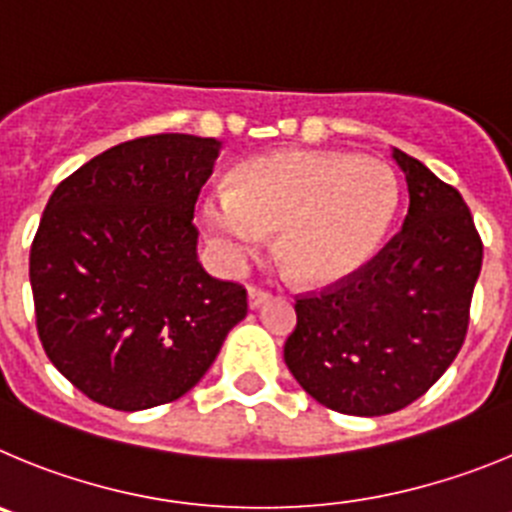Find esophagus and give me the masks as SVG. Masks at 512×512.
<instances>
[{
	"label": "esophagus",
	"mask_w": 512,
	"mask_h": 512,
	"mask_svg": "<svg viewBox=\"0 0 512 512\" xmlns=\"http://www.w3.org/2000/svg\"><path fill=\"white\" fill-rule=\"evenodd\" d=\"M267 298H270V290H262V288L247 290V303H250V308H260Z\"/></svg>",
	"instance_id": "obj_1"
}]
</instances>
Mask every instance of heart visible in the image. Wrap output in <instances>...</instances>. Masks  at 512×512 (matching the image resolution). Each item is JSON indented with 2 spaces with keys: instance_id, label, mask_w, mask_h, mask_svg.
I'll use <instances>...</instances> for the list:
<instances>
[{
  "instance_id": "b5f03b06",
  "label": "heart",
  "mask_w": 512,
  "mask_h": 512,
  "mask_svg": "<svg viewBox=\"0 0 512 512\" xmlns=\"http://www.w3.org/2000/svg\"><path fill=\"white\" fill-rule=\"evenodd\" d=\"M388 165L347 153H273L234 170L227 196L201 206L216 257L239 270L275 232V255L290 278L329 285L367 265L398 214Z\"/></svg>"
}]
</instances>
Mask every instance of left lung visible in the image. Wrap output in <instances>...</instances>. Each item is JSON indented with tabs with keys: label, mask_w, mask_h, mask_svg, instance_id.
<instances>
[{
	"label": "left lung",
	"mask_w": 512,
	"mask_h": 512,
	"mask_svg": "<svg viewBox=\"0 0 512 512\" xmlns=\"http://www.w3.org/2000/svg\"><path fill=\"white\" fill-rule=\"evenodd\" d=\"M408 183L403 229L362 270L296 301L288 370L313 400L385 416L421 398L467 336L482 239L462 193L393 150Z\"/></svg>",
	"instance_id": "1"
}]
</instances>
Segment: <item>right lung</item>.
Returning a JSON list of instances; mask_svg holds the SVG:
<instances>
[{
  "label": "right lung",
  "mask_w": 512,
  "mask_h": 512,
  "mask_svg": "<svg viewBox=\"0 0 512 512\" xmlns=\"http://www.w3.org/2000/svg\"><path fill=\"white\" fill-rule=\"evenodd\" d=\"M222 142L150 135L109 147L58 183L30 250L38 336L86 398L145 411L186 395L247 290L196 255L193 206Z\"/></svg>",
  "instance_id": "1"
}]
</instances>
